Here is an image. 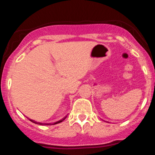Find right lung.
I'll return each instance as SVG.
<instances>
[{
    "mask_svg": "<svg viewBox=\"0 0 155 155\" xmlns=\"http://www.w3.org/2000/svg\"><path fill=\"white\" fill-rule=\"evenodd\" d=\"M66 117H67V116H66V117H64V118H63V119H62V120H61L58 121V122H54V123H53V124H42V123H40V122H35V121H33V120H30V119H29V120H31L32 122H33V123H35V124H41V125H42V124H47V125H49V124H58V123H60V122H63V121L64 120H65V118H66Z\"/></svg>",
    "mask_w": 155,
    "mask_h": 155,
    "instance_id": "obj_1",
    "label": "right lung"
}]
</instances>
